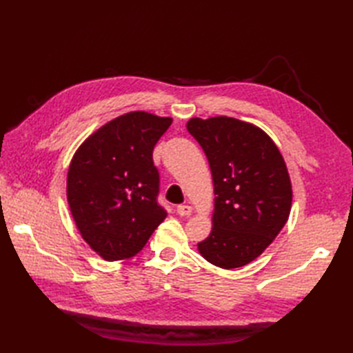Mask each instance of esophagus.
<instances>
[{"label":"esophagus","instance_id":"34e87169","mask_svg":"<svg viewBox=\"0 0 353 353\" xmlns=\"http://www.w3.org/2000/svg\"><path fill=\"white\" fill-rule=\"evenodd\" d=\"M176 211L181 216H190L191 212H192V208L188 206V205H179Z\"/></svg>","mask_w":353,"mask_h":353}]
</instances>
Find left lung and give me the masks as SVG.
<instances>
[{
	"mask_svg": "<svg viewBox=\"0 0 353 353\" xmlns=\"http://www.w3.org/2000/svg\"><path fill=\"white\" fill-rule=\"evenodd\" d=\"M186 129L203 148L212 172V230L201 256L221 268L256 259L287 223L291 181L283 157L265 132L236 118H191Z\"/></svg>",
	"mask_w": 353,
	"mask_h": 353,
	"instance_id": "1",
	"label": "left lung"
}]
</instances>
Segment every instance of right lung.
I'll return each instance as SVG.
<instances>
[{
  "label": "right lung",
  "instance_id": "obj_1",
  "mask_svg": "<svg viewBox=\"0 0 353 353\" xmlns=\"http://www.w3.org/2000/svg\"><path fill=\"white\" fill-rule=\"evenodd\" d=\"M171 123L129 112L100 127L74 154L66 179L68 205L81 236L103 259L134 256L167 216L157 203L153 148Z\"/></svg>",
  "mask_w": 353,
  "mask_h": 353
}]
</instances>
